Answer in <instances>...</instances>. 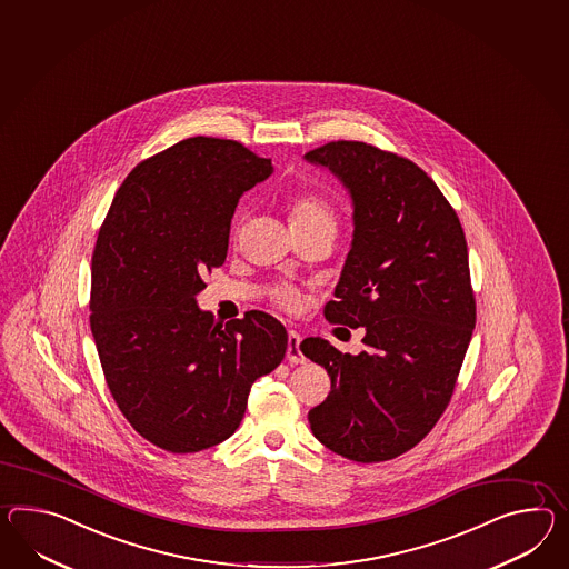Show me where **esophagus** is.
<instances>
[{"instance_id": "esophagus-1", "label": "esophagus", "mask_w": 569, "mask_h": 569, "mask_svg": "<svg viewBox=\"0 0 569 569\" xmlns=\"http://www.w3.org/2000/svg\"><path fill=\"white\" fill-rule=\"evenodd\" d=\"M300 341H302L300 333H296V331L288 333V351H286V356H288V360L291 363H305L306 361L305 353L300 349Z\"/></svg>"}]
</instances>
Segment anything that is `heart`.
I'll list each match as a JSON object with an SVG mask.
<instances>
[{"label": "heart", "instance_id": "heart-1", "mask_svg": "<svg viewBox=\"0 0 569 569\" xmlns=\"http://www.w3.org/2000/svg\"><path fill=\"white\" fill-rule=\"evenodd\" d=\"M290 222H333V211H331V206L319 194H296L290 203ZM278 298L283 306H296V302H298L293 291L281 290Z\"/></svg>", "mask_w": 569, "mask_h": 569}]
</instances>
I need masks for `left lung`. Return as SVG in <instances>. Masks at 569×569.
Here are the masks:
<instances>
[{"instance_id":"obj_1","label":"left lung","mask_w":569,"mask_h":569,"mask_svg":"<svg viewBox=\"0 0 569 569\" xmlns=\"http://www.w3.org/2000/svg\"><path fill=\"white\" fill-rule=\"evenodd\" d=\"M331 170L353 208V238L325 317L363 327L358 356L308 337L331 392L308 411L320 443L356 462L399 457L446 409L475 329L467 240L455 209L411 160L363 141L305 153Z\"/></svg>"}]
</instances>
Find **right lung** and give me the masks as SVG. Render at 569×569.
<instances>
[{
  "label": "right lung",
  "instance_id": "obj_1",
  "mask_svg": "<svg viewBox=\"0 0 569 569\" xmlns=\"http://www.w3.org/2000/svg\"><path fill=\"white\" fill-rule=\"evenodd\" d=\"M273 164L232 139H182L129 172L92 254L90 329L112 399L153 446L199 452L240 426L250 387L278 368L286 327L250 310L216 322L201 276L228 254L238 199Z\"/></svg>",
  "mask_w": 569,
  "mask_h": 569
}]
</instances>
